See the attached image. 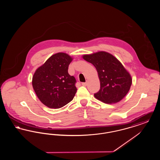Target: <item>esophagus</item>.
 <instances>
[{"label": "esophagus", "mask_w": 160, "mask_h": 160, "mask_svg": "<svg viewBox=\"0 0 160 160\" xmlns=\"http://www.w3.org/2000/svg\"><path fill=\"white\" fill-rule=\"evenodd\" d=\"M82 84L83 86H86L87 85H88V82H84V83H82Z\"/></svg>", "instance_id": "obj_1"}]
</instances>
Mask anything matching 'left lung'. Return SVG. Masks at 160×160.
<instances>
[{"label":"left lung","instance_id":"8db88e82","mask_svg":"<svg viewBox=\"0 0 160 160\" xmlns=\"http://www.w3.org/2000/svg\"><path fill=\"white\" fill-rule=\"evenodd\" d=\"M83 58L96 68L100 89L94 97L99 101L113 104L122 100L129 91L132 78L129 72L114 56L106 52L84 54Z\"/></svg>","mask_w":160,"mask_h":160}]
</instances>
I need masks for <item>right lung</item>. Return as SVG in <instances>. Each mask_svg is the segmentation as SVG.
Segmentation results:
<instances>
[{"mask_svg": "<svg viewBox=\"0 0 160 160\" xmlns=\"http://www.w3.org/2000/svg\"><path fill=\"white\" fill-rule=\"evenodd\" d=\"M72 60L67 53L54 54L35 72L32 78L33 88L46 106L59 108L74 98L77 92L76 80L68 72Z\"/></svg>", "mask_w": 160, "mask_h": 160, "instance_id": "right-lung-1", "label": "right lung"}]
</instances>
